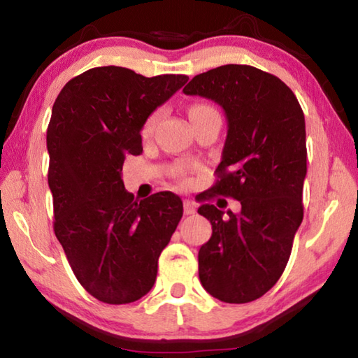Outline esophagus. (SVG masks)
Instances as JSON below:
<instances>
[{
	"label": "esophagus",
	"mask_w": 358,
	"mask_h": 358,
	"mask_svg": "<svg viewBox=\"0 0 358 358\" xmlns=\"http://www.w3.org/2000/svg\"><path fill=\"white\" fill-rule=\"evenodd\" d=\"M183 210H185V215H194L196 213V205H194V202L189 201V199H186L183 202Z\"/></svg>",
	"instance_id": "34e87169"
}]
</instances>
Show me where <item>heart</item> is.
<instances>
[{"label":"heart","mask_w":358,"mask_h":358,"mask_svg":"<svg viewBox=\"0 0 358 358\" xmlns=\"http://www.w3.org/2000/svg\"><path fill=\"white\" fill-rule=\"evenodd\" d=\"M203 110H215V108L210 107V106H205V104H196V106H192V107L189 108V115L196 113V112H203ZM157 118H159V110H155V112L151 113L150 117L147 118V121H145V124H143V134H148V132H150L151 129H153V126L156 124Z\"/></svg>","instance_id":"b5f03b06"}]
</instances>
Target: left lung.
Listing matches in <instances>:
<instances>
[{"label":"left lung","instance_id":"8db88e82","mask_svg":"<svg viewBox=\"0 0 358 358\" xmlns=\"http://www.w3.org/2000/svg\"><path fill=\"white\" fill-rule=\"evenodd\" d=\"M183 93L215 101L227 118L217 180L197 210L213 229L199 251V278L217 300L252 301L281 278L303 220L305 115L286 83L246 64L199 74ZM216 193L238 200L242 210L208 204Z\"/></svg>","mask_w":358,"mask_h":358}]
</instances>
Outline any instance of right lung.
I'll use <instances>...</instances> for the list:
<instances>
[{"label": "right lung", "mask_w": 358, "mask_h": 358, "mask_svg": "<svg viewBox=\"0 0 358 358\" xmlns=\"http://www.w3.org/2000/svg\"><path fill=\"white\" fill-rule=\"evenodd\" d=\"M187 76L143 77L120 66L85 71L64 85L47 128L53 230L78 282L108 305L142 299L183 216L173 192L136 201L121 180L141 131Z\"/></svg>", "instance_id": "obj_1"}]
</instances>
